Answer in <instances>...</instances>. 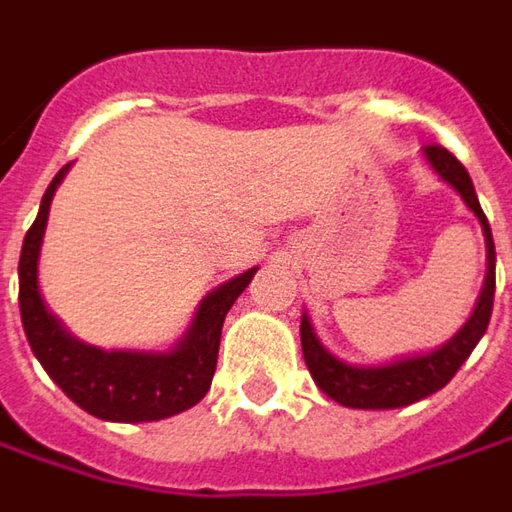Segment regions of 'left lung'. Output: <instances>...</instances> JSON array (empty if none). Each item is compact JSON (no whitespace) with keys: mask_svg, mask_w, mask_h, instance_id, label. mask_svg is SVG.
Listing matches in <instances>:
<instances>
[{"mask_svg":"<svg viewBox=\"0 0 512 512\" xmlns=\"http://www.w3.org/2000/svg\"><path fill=\"white\" fill-rule=\"evenodd\" d=\"M423 156L429 159L434 173L460 193L465 207L474 212L479 224H482L485 246H488L485 285H482V294L476 300L471 319L446 344H440L431 353H417V356L398 358V361H389V364H375V367L347 364L342 358L328 353L322 347V342L316 339L308 314H302V356H305V364L311 370V378L328 398L342 403V406H350V409H401V406H409V403L420 401V398H429L431 392L443 389L457 375V370L465 364V358L471 356L476 342L488 330L493 294H496V249H493L488 218L479 207L474 182H471L468 170L457 162V156L448 154L446 148H440V145H429L423 151Z\"/></svg>","mask_w":512,"mask_h":512,"instance_id":"1","label":"left lung"}]
</instances>
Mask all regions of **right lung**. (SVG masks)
Returning a JSON list of instances; mask_svg holds the SVG:
<instances>
[{
	"label": "right lung",
	"mask_w": 512,
	"mask_h": 512,
	"mask_svg": "<svg viewBox=\"0 0 512 512\" xmlns=\"http://www.w3.org/2000/svg\"><path fill=\"white\" fill-rule=\"evenodd\" d=\"M66 170L69 165L55 173L41 198L36 221L24 235L19 257L24 336L47 375L83 412L111 423H148L179 415L207 395L218 364V344L227 311L241 297L243 288L252 283L257 269L243 271L210 291L198 305L193 325L182 336V342L170 350H103L75 339L55 314L47 311L38 291L41 238L47 229L55 187L61 184Z\"/></svg>",
	"instance_id": "right-lung-1"
}]
</instances>
